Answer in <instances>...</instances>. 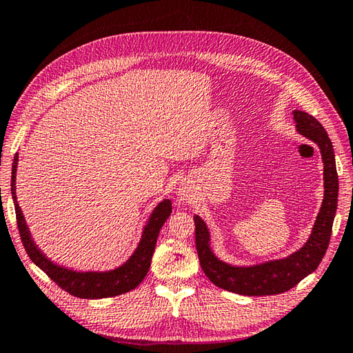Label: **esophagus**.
<instances>
[{"mask_svg": "<svg viewBox=\"0 0 353 353\" xmlns=\"http://www.w3.org/2000/svg\"><path fill=\"white\" fill-rule=\"evenodd\" d=\"M190 196H192V192L187 189V187H179L178 189V199L179 201H189L190 199Z\"/></svg>", "mask_w": 353, "mask_h": 353, "instance_id": "obj_1", "label": "esophagus"}]
</instances>
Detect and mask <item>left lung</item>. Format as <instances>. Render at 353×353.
<instances>
[{"mask_svg":"<svg viewBox=\"0 0 353 353\" xmlns=\"http://www.w3.org/2000/svg\"><path fill=\"white\" fill-rule=\"evenodd\" d=\"M293 119L297 132L319 146L323 161V202L310 237L301 249L279 260L252 265H234L225 263L213 252L207 223L198 214L193 217L196 225L194 231H196V250L201 268L211 283L228 292L243 296L284 293L319 268L330 246L336 199H339V175H336L332 142L316 117L294 110Z\"/></svg>","mask_w":353,"mask_h":353,"instance_id":"1","label":"left lung"}]
</instances>
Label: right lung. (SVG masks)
<instances>
[{
	"instance_id": "add662e5",
	"label": "right lung",
	"mask_w": 353,
	"mask_h": 353,
	"mask_svg": "<svg viewBox=\"0 0 353 353\" xmlns=\"http://www.w3.org/2000/svg\"><path fill=\"white\" fill-rule=\"evenodd\" d=\"M17 168H18V154L14 155L12 164V198L14 205V213H17L18 230L21 234L22 245L26 248L28 256L31 258L39 269H42L54 283L65 292L81 299H103V297H113L130 292L136 288L143 278L146 276L148 270L151 268L152 254L155 249L157 237H159L161 226L168 221L172 213V202L170 199H163L157 205L150 219L143 226L142 237H140L139 245L134 252L131 254L127 261L121 264L119 268L98 272H78L74 269H68L65 265H59L52 263L41 249L37 248L26 217L22 214V210L17 198Z\"/></svg>"
}]
</instances>
